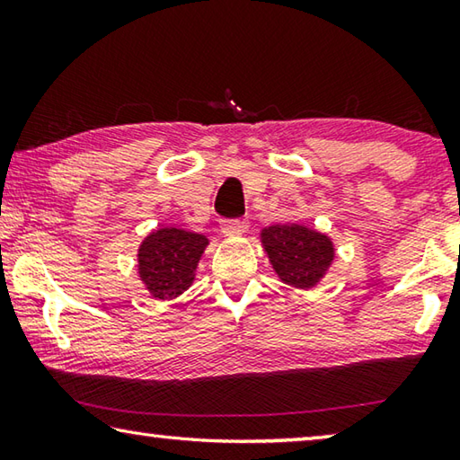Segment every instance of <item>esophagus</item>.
Instances as JSON below:
<instances>
[{
    "mask_svg": "<svg viewBox=\"0 0 460 460\" xmlns=\"http://www.w3.org/2000/svg\"><path fill=\"white\" fill-rule=\"evenodd\" d=\"M243 231H245V223L243 221H239V219L221 221V233H223L225 237H237Z\"/></svg>",
    "mask_w": 460,
    "mask_h": 460,
    "instance_id": "1",
    "label": "esophagus"
}]
</instances>
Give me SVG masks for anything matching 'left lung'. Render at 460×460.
<instances>
[{"instance_id":"obj_1","label":"left lung","mask_w":460,"mask_h":460,"mask_svg":"<svg viewBox=\"0 0 460 460\" xmlns=\"http://www.w3.org/2000/svg\"><path fill=\"white\" fill-rule=\"evenodd\" d=\"M260 241L276 276L296 290H313L334 261L332 239L300 223L271 225Z\"/></svg>"}]
</instances>
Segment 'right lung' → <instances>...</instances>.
Instances as JSON below:
<instances>
[{
	"label": "right lung",
	"mask_w": 460,
	"mask_h": 460,
	"mask_svg": "<svg viewBox=\"0 0 460 460\" xmlns=\"http://www.w3.org/2000/svg\"><path fill=\"white\" fill-rule=\"evenodd\" d=\"M207 235L178 227H160L137 249V276L155 300H174L194 282Z\"/></svg>",
	"instance_id": "obj_1"
}]
</instances>
